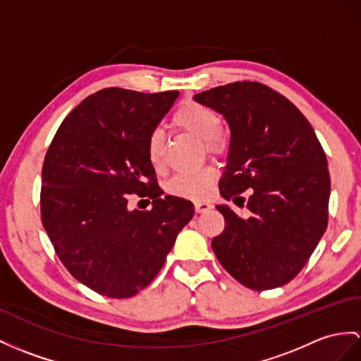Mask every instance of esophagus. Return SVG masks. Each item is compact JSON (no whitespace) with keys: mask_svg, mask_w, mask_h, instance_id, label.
Returning a JSON list of instances; mask_svg holds the SVG:
<instances>
[{"mask_svg":"<svg viewBox=\"0 0 361 361\" xmlns=\"http://www.w3.org/2000/svg\"><path fill=\"white\" fill-rule=\"evenodd\" d=\"M211 208H213V205H211L209 202H207V200H197V202H195L196 213H205V211H208Z\"/></svg>","mask_w":361,"mask_h":361,"instance_id":"1","label":"esophagus"}]
</instances>
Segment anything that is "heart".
<instances>
[{
  "mask_svg": "<svg viewBox=\"0 0 361 361\" xmlns=\"http://www.w3.org/2000/svg\"><path fill=\"white\" fill-rule=\"evenodd\" d=\"M173 124L195 137L204 140L209 153H224L226 137L221 131V118L205 104L185 101L173 114ZM165 136L161 130H153L147 139V157L156 170H162L165 164ZM216 171L204 166L197 171L182 173L166 182V191L173 196L185 199H202L208 195Z\"/></svg>",
  "mask_w": 361,
  "mask_h": 361,
  "instance_id": "obj_1",
  "label": "heart"
}]
</instances>
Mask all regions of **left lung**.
Returning <instances> with one entry per match:
<instances>
[{"mask_svg":"<svg viewBox=\"0 0 361 361\" xmlns=\"http://www.w3.org/2000/svg\"><path fill=\"white\" fill-rule=\"evenodd\" d=\"M221 113L231 139L219 188L243 205L251 190L250 217L216 205L225 217L211 242L217 260L250 289L283 286L310 260L328 226L331 179L314 128L283 94L260 82L242 81L195 94Z\"/></svg>","mask_w":361,"mask_h":361,"instance_id":"8db88e82","label":"left lung"}]
</instances>
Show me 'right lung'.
Returning a JSON list of instances; mask_svg holds the SVG:
<instances>
[{"label":"right lung","instance_id":"right-lung-1","mask_svg":"<svg viewBox=\"0 0 361 361\" xmlns=\"http://www.w3.org/2000/svg\"><path fill=\"white\" fill-rule=\"evenodd\" d=\"M179 92L104 89L59 126L44 157L41 221L78 282L111 298L133 297L164 267L195 207L165 196L147 157L148 135ZM154 199L130 210L128 195Z\"/></svg>","mask_w":361,"mask_h":361}]
</instances>
